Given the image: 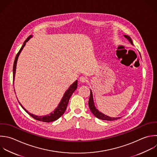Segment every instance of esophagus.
Returning <instances> with one entry per match:
<instances>
[{
	"mask_svg": "<svg viewBox=\"0 0 157 157\" xmlns=\"http://www.w3.org/2000/svg\"><path fill=\"white\" fill-rule=\"evenodd\" d=\"M79 80H80V81L81 82H82V83H85V82H86L88 81V78H87L86 77H83V76L80 77L79 78Z\"/></svg>",
	"mask_w": 157,
	"mask_h": 157,
	"instance_id": "esophagus-1",
	"label": "esophagus"
}]
</instances>
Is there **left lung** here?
Wrapping results in <instances>:
<instances>
[{
  "label": "left lung",
  "instance_id": "8db88e82",
  "mask_svg": "<svg viewBox=\"0 0 157 157\" xmlns=\"http://www.w3.org/2000/svg\"><path fill=\"white\" fill-rule=\"evenodd\" d=\"M124 37L129 42V43L133 45L132 44V41L131 39V37L127 35H123ZM88 105L90 107V109L91 110V112L93 113V114L97 118H98L99 119L102 120H108V121H113V120H118L119 118H120V117H110L109 116H107L105 114H104L103 113L99 112L96 107L94 105V100H93V93L91 90L90 89V98H89V101H88Z\"/></svg>",
  "mask_w": 157,
  "mask_h": 157
}]
</instances>
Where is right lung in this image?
<instances>
[{
	"mask_svg": "<svg viewBox=\"0 0 157 157\" xmlns=\"http://www.w3.org/2000/svg\"><path fill=\"white\" fill-rule=\"evenodd\" d=\"M33 37V36L31 35L29 36L27 39L25 41V42L23 43V46L21 47V49L20 50V51L18 52V53H17L16 57H15V61H14V64H13V82L15 80V73H16V69H17V61H18V57L20 56V54L21 53L22 50L23 49V48L25 47V46L26 45V42H28L29 39ZM77 82L78 81L76 80L75 82H74L70 86L69 88L66 90V91L64 93L60 102L59 103L58 105L57 106V107L54 110L53 112H51L50 113H49L48 115H43V116H39V115H36L34 114H33L30 112H29L19 102L20 104L21 105V106L23 107V109L29 115H31L32 117H33L34 119L37 120H39V121H44V122H52V121H55L56 120H58L59 118H60L63 115V113H64L66 108H67V104H68V102H69V99L71 98V96H72V94H73V93L75 91V90L77 89Z\"/></svg>",
	"mask_w": 157,
	"mask_h": 157,
	"instance_id": "add662e5",
	"label": "right lung"
}]
</instances>
